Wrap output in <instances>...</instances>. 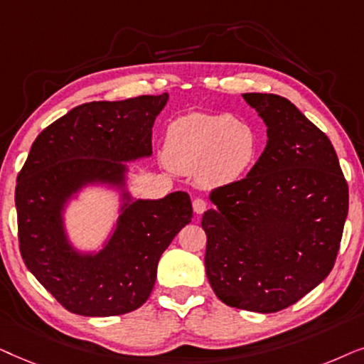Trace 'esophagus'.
I'll return each mask as SVG.
<instances>
[{
    "label": "esophagus",
    "mask_w": 364,
    "mask_h": 364,
    "mask_svg": "<svg viewBox=\"0 0 364 364\" xmlns=\"http://www.w3.org/2000/svg\"><path fill=\"white\" fill-rule=\"evenodd\" d=\"M206 208L208 205L203 198H195V200H193V210H195L196 215H203V213L206 211Z\"/></svg>",
    "instance_id": "esophagus-1"
}]
</instances>
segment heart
<instances>
[{
  "mask_svg": "<svg viewBox=\"0 0 364 364\" xmlns=\"http://www.w3.org/2000/svg\"><path fill=\"white\" fill-rule=\"evenodd\" d=\"M258 156V134L232 114L191 113L168 126L164 159L174 171L193 174L203 185L236 181Z\"/></svg>",
  "mask_w": 364,
  "mask_h": 364,
  "instance_id": "b5f03b06",
  "label": "heart"
}]
</instances>
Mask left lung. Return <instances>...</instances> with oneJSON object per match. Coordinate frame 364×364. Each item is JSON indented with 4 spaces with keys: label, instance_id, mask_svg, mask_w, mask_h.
Returning <instances> with one entry per match:
<instances>
[{
    "label": "left lung",
    "instance_id": "obj_1",
    "mask_svg": "<svg viewBox=\"0 0 364 364\" xmlns=\"http://www.w3.org/2000/svg\"><path fill=\"white\" fill-rule=\"evenodd\" d=\"M268 141L246 178L215 188L203 215L206 276L228 306L276 313L333 269L348 216V183L331 141L291 101L246 93Z\"/></svg>",
    "mask_w": 364,
    "mask_h": 364
}]
</instances>
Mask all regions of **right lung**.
<instances>
[{"mask_svg": "<svg viewBox=\"0 0 364 364\" xmlns=\"http://www.w3.org/2000/svg\"><path fill=\"white\" fill-rule=\"evenodd\" d=\"M168 93L73 108L38 134L16 179L14 203L21 258L68 311L116 316L141 306L153 291L158 261L193 218L190 195L133 200L126 161L151 156V128ZM86 184L124 191L114 235L98 254L67 241L62 211Z\"/></svg>", "mask_w": 364, "mask_h": 364, "instance_id": "1", "label": "right lung"}]
</instances>
